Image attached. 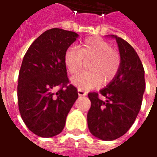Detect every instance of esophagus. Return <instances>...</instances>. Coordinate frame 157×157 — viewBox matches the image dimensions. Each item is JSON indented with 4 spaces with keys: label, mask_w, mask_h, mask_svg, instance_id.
Segmentation results:
<instances>
[{
    "label": "esophagus",
    "mask_w": 157,
    "mask_h": 157,
    "mask_svg": "<svg viewBox=\"0 0 157 157\" xmlns=\"http://www.w3.org/2000/svg\"><path fill=\"white\" fill-rule=\"evenodd\" d=\"M78 96L82 97V96H85V95H86V92H85V90H82L78 89Z\"/></svg>",
    "instance_id": "34e87169"
}]
</instances>
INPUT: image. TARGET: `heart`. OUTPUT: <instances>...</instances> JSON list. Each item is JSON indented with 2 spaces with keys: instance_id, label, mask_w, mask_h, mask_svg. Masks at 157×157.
Masks as SVG:
<instances>
[{
  "instance_id": "heart-1",
  "label": "heart",
  "mask_w": 157,
  "mask_h": 157,
  "mask_svg": "<svg viewBox=\"0 0 157 157\" xmlns=\"http://www.w3.org/2000/svg\"><path fill=\"white\" fill-rule=\"evenodd\" d=\"M88 62L90 71L81 72L72 78L73 85L78 89L96 88L103 84H109L114 79L121 67V56L109 43L99 36L85 39L79 48L70 47L64 56V63L71 74H76Z\"/></svg>"
}]
</instances>
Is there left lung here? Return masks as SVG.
Returning <instances> with one entry per match:
<instances>
[{
	"label": "left lung",
	"mask_w": 157,
	"mask_h": 157,
	"mask_svg": "<svg viewBox=\"0 0 157 157\" xmlns=\"http://www.w3.org/2000/svg\"><path fill=\"white\" fill-rule=\"evenodd\" d=\"M115 37L121 55V67L114 79L100 90L90 92L91 105L87 113L91 134L105 141L121 137L134 123L145 89L144 69L137 52L126 41Z\"/></svg>",
	"instance_id": "8db88e82"
}]
</instances>
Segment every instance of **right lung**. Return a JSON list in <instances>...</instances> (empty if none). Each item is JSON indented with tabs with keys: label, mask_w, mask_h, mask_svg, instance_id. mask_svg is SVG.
<instances>
[{
	"label": "right lung",
	"mask_w": 157,
	"mask_h": 157,
	"mask_svg": "<svg viewBox=\"0 0 157 157\" xmlns=\"http://www.w3.org/2000/svg\"><path fill=\"white\" fill-rule=\"evenodd\" d=\"M78 36L59 28L48 30L24 56L18 82L19 110L28 129L39 137L50 138L62 132L78 97L64 63L65 53ZM56 87L60 89L55 93Z\"/></svg>",
	"instance_id": "add662e5"
}]
</instances>
